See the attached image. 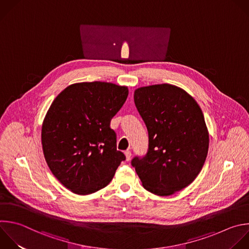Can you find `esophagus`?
Segmentation results:
<instances>
[{
	"label": "esophagus",
	"instance_id": "1",
	"mask_svg": "<svg viewBox=\"0 0 249 249\" xmlns=\"http://www.w3.org/2000/svg\"><path fill=\"white\" fill-rule=\"evenodd\" d=\"M124 153H125V156H126V160H127V161H129V160H130V158H131V155H132L131 151H130V150H126Z\"/></svg>",
	"mask_w": 249,
	"mask_h": 249
}]
</instances>
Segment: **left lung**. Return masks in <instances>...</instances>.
Masks as SVG:
<instances>
[{
	"mask_svg": "<svg viewBox=\"0 0 249 249\" xmlns=\"http://www.w3.org/2000/svg\"><path fill=\"white\" fill-rule=\"evenodd\" d=\"M134 102L148 132V148L132 159V166L146 191L171 196L192 184L203 167L209 135L202 110L170 84L139 88Z\"/></svg>",
	"mask_w": 249,
	"mask_h": 249,
	"instance_id": "1",
	"label": "left lung"
}]
</instances>
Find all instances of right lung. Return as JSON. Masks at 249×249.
<instances>
[{
    "label": "right lung",
    "mask_w": 249,
    "mask_h": 249,
    "mask_svg": "<svg viewBox=\"0 0 249 249\" xmlns=\"http://www.w3.org/2000/svg\"><path fill=\"white\" fill-rule=\"evenodd\" d=\"M129 91L107 82L76 83L51 105L42 126L45 159L69 191L90 195L107 187L126 157L110 128Z\"/></svg>",
    "instance_id": "1"
}]
</instances>
